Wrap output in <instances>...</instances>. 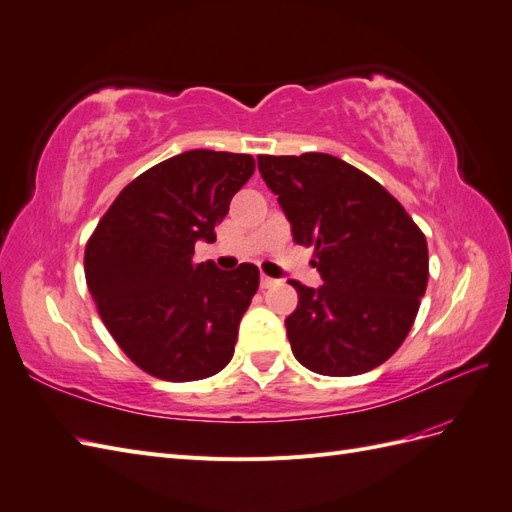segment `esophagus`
I'll return each instance as SVG.
<instances>
[{"instance_id": "1", "label": "esophagus", "mask_w": 512, "mask_h": 512, "mask_svg": "<svg viewBox=\"0 0 512 512\" xmlns=\"http://www.w3.org/2000/svg\"><path fill=\"white\" fill-rule=\"evenodd\" d=\"M275 284L273 278H269V275H260V288H271Z\"/></svg>"}]
</instances>
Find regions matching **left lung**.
<instances>
[{"mask_svg": "<svg viewBox=\"0 0 512 512\" xmlns=\"http://www.w3.org/2000/svg\"><path fill=\"white\" fill-rule=\"evenodd\" d=\"M262 181L299 245H314L323 286L299 293L286 334L301 366L362 375L403 344L428 282L422 230L375 178L325 153L258 155Z\"/></svg>", "mask_w": 512, "mask_h": 512, "instance_id": "left-lung-1", "label": "left lung"}]
</instances>
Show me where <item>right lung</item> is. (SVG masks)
I'll list each match as a JSON object with an SVG mask.
<instances>
[{"label":"right lung","instance_id":"right-lung-1","mask_svg":"<svg viewBox=\"0 0 512 512\" xmlns=\"http://www.w3.org/2000/svg\"><path fill=\"white\" fill-rule=\"evenodd\" d=\"M254 157L187 150L120 191L86 245V282L118 347L148 375L198 381L234 353L239 323L258 290V267L196 265L230 200L254 174Z\"/></svg>","mask_w":512,"mask_h":512}]
</instances>
